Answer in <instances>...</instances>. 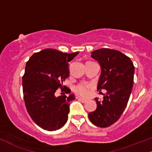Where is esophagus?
Segmentation results:
<instances>
[{
  "label": "esophagus",
  "instance_id": "esophagus-1",
  "mask_svg": "<svg viewBox=\"0 0 152 152\" xmlns=\"http://www.w3.org/2000/svg\"><path fill=\"white\" fill-rule=\"evenodd\" d=\"M78 100H80V102H82V103H86V102H87V99H83V98H81V97H79V98H78Z\"/></svg>",
  "mask_w": 152,
  "mask_h": 152
}]
</instances>
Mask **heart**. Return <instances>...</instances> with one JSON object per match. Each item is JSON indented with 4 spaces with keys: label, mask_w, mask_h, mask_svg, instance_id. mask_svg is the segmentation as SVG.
Wrapping results in <instances>:
<instances>
[{
    "label": "heart",
    "mask_w": 152,
    "mask_h": 152,
    "mask_svg": "<svg viewBox=\"0 0 152 152\" xmlns=\"http://www.w3.org/2000/svg\"><path fill=\"white\" fill-rule=\"evenodd\" d=\"M91 85L86 83H80L74 87V90L78 95L82 96H87L90 92Z\"/></svg>",
    "instance_id": "b5f03b06"
}]
</instances>
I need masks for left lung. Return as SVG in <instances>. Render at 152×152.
Returning a JSON list of instances; mask_svg holds the SVG:
<instances>
[{
  "mask_svg": "<svg viewBox=\"0 0 152 152\" xmlns=\"http://www.w3.org/2000/svg\"><path fill=\"white\" fill-rule=\"evenodd\" d=\"M91 56L102 68L97 90L106 89V94L102 100L95 98L97 108L88 116L94 125L106 128L120 118L128 104L134 67L130 58L117 50L100 48L91 52Z\"/></svg>",
  "mask_w": 152,
  "mask_h": 152,
  "instance_id": "1",
  "label": "left lung"
}]
</instances>
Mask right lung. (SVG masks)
<instances>
[{
	"mask_svg": "<svg viewBox=\"0 0 152 152\" xmlns=\"http://www.w3.org/2000/svg\"><path fill=\"white\" fill-rule=\"evenodd\" d=\"M78 53L67 54L46 48L34 53L26 63L22 77L25 106L33 121L44 130H57L66 123L70 112L69 102L75 97L65 94L71 91L63 85V82L70 73L68 62ZM58 88L64 93L56 97L55 91Z\"/></svg>",
	"mask_w": 152,
	"mask_h": 152,
	"instance_id": "obj_1",
	"label": "right lung"
}]
</instances>
